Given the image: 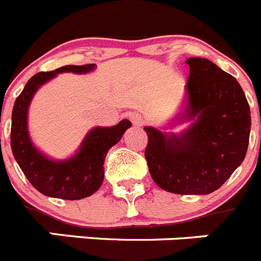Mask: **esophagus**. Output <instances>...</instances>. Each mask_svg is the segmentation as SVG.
I'll list each match as a JSON object with an SVG mask.
<instances>
[{"label": "esophagus", "instance_id": "esophagus-1", "mask_svg": "<svg viewBox=\"0 0 261 261\" xmlns=\"http://www.w3.org/2000/svg\"><path fill=\"white\" fill-rule=\"evenodd\" d=\"M130 121H132L133 125H136V126H141V125H144V124H145L144 117H142L140 114H132V115H130Z\"/></svg>", "mask_w": 261, "mask_h": 261}]
</instances>
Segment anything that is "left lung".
<instances>
[{
	"instance_id": "8db88e82",
	"label": "left lung",
	"mask_w": 261,
	"mask_h": 261,
	"mask_svg": "<svg viewBox=\"0 0 261 261\" xmlns=\"http://www.w3.org/2000/svg\"><path fill=\"white\" fill-rule=\"evenodd\" d=\"M187 106L176 123L192 120L180 135L145 126V158L156 186L177 195H208L243 162L251 112L238 81L206 59L191 57Z\"/></svg>"
}]
</instances>
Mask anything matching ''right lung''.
Here are the masks:
<instances>
[{"label": "right lung", "instance_id": "add662e5", "mask_svg": "<svg viewBox=\"0 0 261 261\" xmlns=\"http://www.w3.org/2000/svg\"><path fill=\"white\" fill-rule=\"evenodd\" d=\"M95 68L87 65H66L53 71H40L29 80L17 98L11 114L10 142L15 161L32 187L49 197L81 200L99 190L105 179V159L108 150L121 140L130 128L129 120H121L115 126L91 129L81 144L77 154L65 161H53L34 146L27 130V114L34 94L59 73H89Z\"/></svg>", "mask_w": 261, "mask_h": 261}]
</instances>
